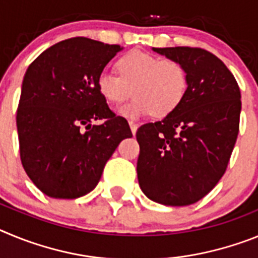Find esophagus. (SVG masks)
I'll list each match as a JSON object with an SVG mask.
<instances>
[{
    "label": "esophagus",
    "instance_id": "1",
    "mask_svg": "<svg viewBox=\"0 0 258 258\" xmlns=\"http://www.w3.org/2000/svg\"><path fill=\"white\" fill-rule=\"evenodd\" d=\"M129 126H131L132 133L136 134L137 133V129H138V124H137V122H134V121H129Z\"/></svg>",
    "mask_w": 258,
    "mask_h": 258
}]
</instances>
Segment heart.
Returning <instances> with one entry per match:
<instances>
[{"mask_svg":"<svg viewBox=\"0 0 258 258\" xmlns=\"http://www.w3.org/2000/svg\"><path fill=\"white\" fill-rule=\"evenodd\" d=\"M116 66L118 75L102 71L97 86L102 97L113 104L127 99L133 90V101L117 108L124 117L140 118L152 112L159 117L169 115L187 92L186 68L174 59H160L136 50L122 55Z\"/></svg>","mask_w":258,"mask_h":258,"instance_id":"1","label":"heart"}]
</instances>
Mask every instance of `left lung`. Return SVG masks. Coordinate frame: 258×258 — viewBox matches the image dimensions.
<instances>
[{"label": "left lung", "instance_id": "left-lung-1", "mask_svg": "<svg viewBox=\"0 0 258 258\" xmlns=\"http://www.w3.org/2000/svg\"><path fill=\"white\" fill-rule=\"evenodd\" d=\"M183 64L187 92L160 121L137 131V174L146 197L164 206H190L217 184L239 133L241 102L235 77L199 47H152Z\"/></svg>", "mask_w": 258, "mask_h": 258}]
</instances>
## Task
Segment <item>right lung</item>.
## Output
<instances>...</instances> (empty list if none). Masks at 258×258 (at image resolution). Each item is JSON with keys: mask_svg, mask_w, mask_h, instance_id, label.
Returning a JSON list of instances; mask_svg holds the SVG:
<instances>
[{"mask_svg": "<svg viewBox=\"0 0 258 258\" xmlns=\"http://www.w3.org/2000/svg\"><path fill=\"white\" fill-rule=\"evenodd\" d=\"M120 50L68 38L41 52L24 75L17 112L20 159L47 197L76 199L94 190L118 143L133 137L97 86L98 75ZM97 119L105 122L93 125Z\"/></svg>", "mask_w": 258, "mask_h": 258, "instance_id": "add662e5", "label": "right lung"}]
</instances>
